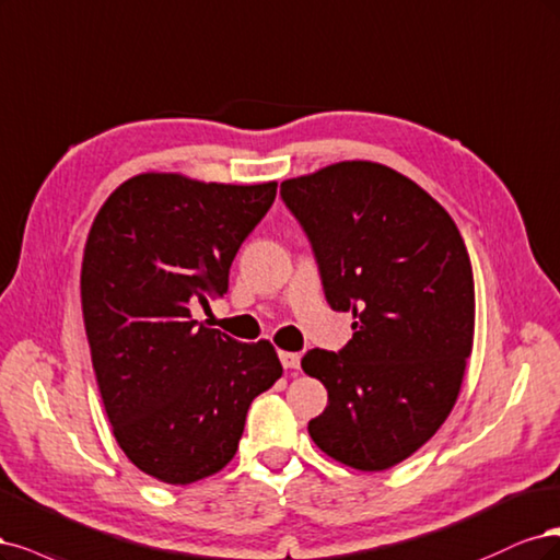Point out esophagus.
<instances>
[{"instance_id": "1", "label": "esophagus", "mask_w": 560, "mask_h": 560, "mask_svg": "<svg viewBox=\"0 0 560 560\" xmlns=\"http://www.w3.org/2000/svg\"><path fill=\"white\" fill-rule=\"evenodd\" d=\"M279 358H281V365L285 370H298L300 368V353H293V351H279Z\"/></svg>"}]
</instances>
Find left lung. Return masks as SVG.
<instances>
[{"label": "left lung", "mask_w": 560, "mask_h": 560, "mask_svg": "<svg viewBox=\"0 0 560 560\" xmlns=\"http://www.w3.org/2000/svg\"><path fill=\"white\" fill-rule=\"evenodd\" d=\"M281 197L312 242L328 304L355 318L339 353L302 358L328 388L310 435L353 470H388L435 435L460 393L475 339L465 242L440 202L378 162L288 178Z\"/></svg>", "instance_id": "8db88e82"}]
</instances>
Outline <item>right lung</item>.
Here are the masks:
<instances>
[{"label": "right lung", "mask_w": 560, "mask_h": 560, "mask_svg": "<svg viewBox=\"0 0 560 560\" xmlns=\"http://www.w3.org/2000/svg\"><path fill=\"white\" fill-rule=\"evenodd\" d=\"M275 197L277 182L137 174L88 232L81 306L102 402L125 456L158 481L223 470L250 402L283 372L267 339L244 345L192 318L228 293L230 265Z\"/></svg>", "instance_id": "add662e5"}]
</instances>
